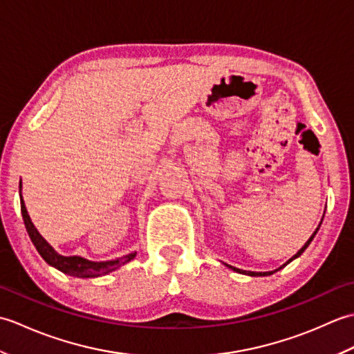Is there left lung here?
<instances>
[{
  "mask_svg": "<svg viewBox=\"0 0 354 354\" xmlns=\"http://www.w3.org/2000/svg\"><path fill=\"white\" fill-rule=\"evenodd\" d=\"M321 223H322V219H321ZM321 223L318 225V228L317 230H315L313 231V234L310 236V239L309 240H307V242L304 243V246L301 248V250H299L295 255H293V257L292 259H289L288 261H286L284 263V265L283 266H280V268H278V269H275V270H269V272H252V270H242V269H239V268H234V266H231V265H227V263H223V265L225 266H227V268H230V269H232V270H234V272H239V274H245V275H250V277H268V275H272L274 272H277V270H280L281 268H284L286 265H289V263L292 261V260H295V259H298L299 257V255H301L304 251H306V248L307 246H309L310 243H312V240H313V237L315 236H317V232H318V230H319V227H321Z\"/></svg>",
  "mask_w": 354,
  "mask_h": 354,
  "instance_id": "obj_1",
  "label": "left lung"
}]
</instances>
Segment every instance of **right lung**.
I'll list each match as a JSON object with an SVG mask.
<instances>
[{
	"mask_svg": "<svg viewBox=\"0 0 354 354\" xmlns=\"http://www.w3.org/2000/svg\"><path fill=\"white\" fill-rule=\"evenodd\" d=\"M21 189H22V183H19V199H21L22 219H24L27 232H28L30 239H32V242L37 250V252L41 254V257L47 261L50 266L56 268L61 270V272H64L66 275H71V277L95 278V277H102V275H106V274L112 272V270H115L120 266L126 265V263H129L135 257V255H137V251H133L131 254L124 255V257H120L115 260H106V261H93V260L85 259V257H80V255H68V257H66V255H61L55 250V248H53L47 242V240H45L39 234V231L36 230V227L27 213L24 199H22Z\"/></svg>",
	"mask_w": 354,
	"mask_h": 354,
	"instance_id": "right-lung-1",
	"label": "right lung"
}]
</instances>
